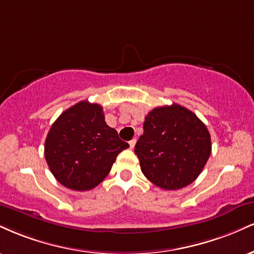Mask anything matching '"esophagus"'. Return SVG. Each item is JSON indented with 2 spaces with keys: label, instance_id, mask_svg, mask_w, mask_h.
Instances as JSON below:
<instances>
[{
  "label": "esophagus",
  "instance_id": "obj_1",
  "mask_svg": "<svg viewBox=\"0 0 254 254\" xmlns=\"http://www.w3.org/2000/svg\"><path fill=\"white\" fill-rule=\"evenodd\" d=\"M129 144H130V148L133 149V146H135V144H136V139H131L129 142Z\"/></svg>",
  "mask_w": 254,
  "mask_h": 254
}]
</instances>
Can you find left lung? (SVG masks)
I'll return each instance as SVG.
<instances>
[{
    "mask_svg": "<svg viewBox=\"0 0 254 254\" xmlns=\"http://www.w3.org/2000/svg\"><path fill=\"white\" fill-rule=\"evenodd\" d=\"M143 130L135 152L149 181L176 190L196 180L212 151L209 131L196 115L179 104L160 106L145 116Z\"/></svg>",
    "mask_w": 254,
    "mask_h": 254,
    "instance_id": "8db88e82",
    "label": "left lung"
}]
</instances>
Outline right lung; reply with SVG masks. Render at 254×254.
<instances>
[{"label": "right lung", "mask_w": 254, "mask_h": 254, "mask_svg": "<svg viewBox=\"0 0 254 254\" xmlns=\"http://www.w3.org/2000/svg\"><path fill=\"white\" fill-rule=\"evenodd\" d=\"M127 148L106 124L102 106L82 100L64 111L51 127L45 158L58 182L85 191L108 176L119 152Z\"/></svg>", "instance_id": "add662e5"}]
</instances>
